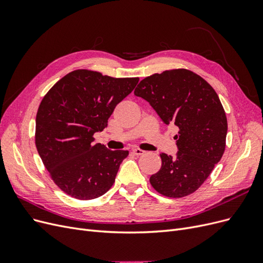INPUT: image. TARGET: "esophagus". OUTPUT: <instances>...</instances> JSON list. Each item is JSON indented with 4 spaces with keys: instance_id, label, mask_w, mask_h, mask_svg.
I'll return each mask as SVG.
<instances>
[{
    "instance_id": "esophagus-1",
    "label": "esophagus",
    "mask_w": 263,
    "mask_h": 263,
    "mask_svg": "<svg viewBox=\"0 0 263 263\" xmlns=\"http://www.w3.org/2000/svg\"><path fill=\"white\" fill-rule=\"evenodd\" d=\"M145 153H146V151H144L142 149H139V148L133 149V154L136 155V156H141V155H144Z\"/></svg>"
}]
</instances>
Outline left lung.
<instances>
[{"instance_id":"obj_1","label":"left lung","mask_w":263,"mask_h":263,"mask_svg":"<svg viewBox=\"0 0 263 263\" xmlns=\"http://www.w3.org/2000/svg\"><path fill=\"white\" fill-rule=\"evenodd\" d=\"M134 94L149 102L164 124L179 128L177 157L160 154L161 168L150 177L151 186L172 198L194 193L226 147L227 117L217 93L193 71L171 69L145 78Z\"/></svg>"}]
</instances>
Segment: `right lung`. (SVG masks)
<instances>
[{"label":"right lung","mask_w":263,"mask_h":263,"mask_svg":"<svg viewBox=\"0 0 263 263\" xmlns=\"http://www.w3.org/2000/svg\"><path fill=\"white\" fill-rule=\"evenodd\" d=\"M139 78H113L78 69L46 93L36 115L35 144L49 177L77 200H93L112 187L127 150L95 144L115 106Z\"/></svg>","instance_id":"1"}]
</instances>
